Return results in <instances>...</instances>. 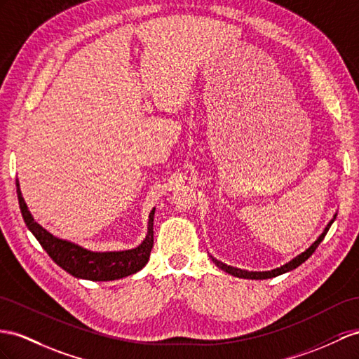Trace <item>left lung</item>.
Wrapping results in <instances>:
<instances>
[{"instance_id": "left-lung-1", "label": "left lung", "mask_w": 359, "mask_h": 359, "mask_svg": "<svg viewBox=\"0 0 359 359\" xmlns=\"http://www.w3.org/2000/svg\"><path fill=\"white\" fill-rule=\"evenodd\" d=\"M335 218H337V214L334 215V218L330 219V222L327 223V226L325 227V231L321 232V235L317 238V240L312 243L308 249L305 250V252H302L300 255H297L296 258H292L291 261H288V262H285L283 265H280V267H278V269H273V270H267V271H249V270H241V269H238V267H232V265H227V264H224V262H222V261H218V259H215L212 255H209L210 256V259H212V262L217 265L218 269H222L223 271H226V273H229V274H232V276H235V278H240V279H252V280H262V279H271V278H276V276H280V274H283V273H288V271H292L294 269H297L299 265H302L303 262H305L309 256L316 252V249L318 247V244L325 240V236H326V233H327V231H329V227L332 226V223L335 222Z\"/></svg>"}]
</instances>
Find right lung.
<instances>
[{
    "label": "right lung",
    "mask_w": 359,
    "mask_h": 359,
    "mask_svg": "<svg viewBox=\"0 0 359 359\" xmlns=\"http://www.w3.org/2000/svg\"><path fill=\"white\" fill-rule=\"evenodd\" d=\"M16 194L20 201V209L24 222L29 231L34 235L36 240L43 247V250L50 255V258L56 262L71 276L77 279H86L94 282H106L127 278L145 267L149 262L150 252L153 249V219L154 210L149 215V226L144 241L135 249L118 250V252H94L85 249L76 243L54 236L47 229L36 223L32 212L22 197L20 180L16 179Z\"/></svg>",
    "instance_id": "obj_1"
}]
</instances>
